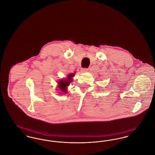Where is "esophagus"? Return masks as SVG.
Masks as SVG:
<instances>
[{"instance_id":"34e87169","label":"esophagus","mask_w":155,"mask_h":155,"mask_svg":"<svg viewBox=\"0 0 155 155\" xmlns=\"http://www.w3.org/2000/svg\"><path fill=\"white\" fill-rule=\"evenodd\" d=\"M88 68H82V69H81V70H82V72H85V71H88Z\"/></svg>"}]
</instances>
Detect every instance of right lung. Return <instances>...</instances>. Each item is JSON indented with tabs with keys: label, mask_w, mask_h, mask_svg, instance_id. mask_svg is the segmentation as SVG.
Listing matches in <instances>:
<instances>
[{
	"label": "right lung",
	"mask_w": 155,
	"mask_h": 155,
	"mask_svg": "<svg viewBox=\"0 0 155 155\" xmlns=\"http://www.w3.org/2000/svg\"><path fill=\"white\" fill-rule=\"evenodd\" d=\"M74 74H70L68 75L67 78L65 80H60L58 82L59 84V88L60 90L64 93H66L67 92L66 87L69 85L70 82L72 81L71 78L74 77Z\"/></svg>",
	"instance_id": "1"
}]
</instances>
